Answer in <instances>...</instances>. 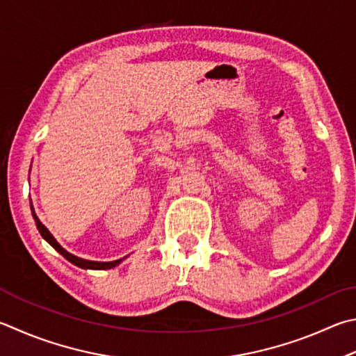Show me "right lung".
<instances>
[{
    "instance_id": "1",
    "label": "right lung",
    "mask_w": 356,
    "mask_h": 356,
    "mask_svg": "<svg viewBox=\"0 0 356 356\" xmlns=\"http://www.w3.org/2000/svg\"><path fill=\"white\" fill-rule=\"evenodd\" d=\"M31 210H32V216H34V221H35V225H37V229H38V232H40V235L44 238V240H47L51 245H53V248L59 252L60 255H63L67 258V260L70 261V263H73V264H76V266H79V268H82V269H112V268H115V266H118V264L124 260V258H120V260H115V261H90V260H83V258H79V257H76V255H73V254H70V252H67L65 249L62 248V245L56 241V238L49 234V230L44 227V225L40 222V219L37 218V215H35V211H34V207H32V202H31Z\"/></svg>"
}]
</instances>
